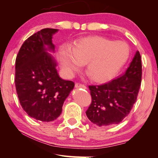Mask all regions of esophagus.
Segmentation results:
<instances>
[{"instance_id": "34e87169", "label": "esophagus", "mask_w": 158, "mask_h": 158, "mask_svg": "<svg viewBox=\"0 0 158 158\" xmlns=\"http://www.w3.org/2000/svg\"><path fill=\"white\" fill-rule=\"evenodd\" d=\"M75 87H76V88L86 89V86H85V85L81 84V83H78V82H77V83H76V85H75Z\"/></svg>"}]
</instances>
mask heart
Masks as SVG:
<instances>
[{"label": "heart", "mask_w": 158, "mask_h": 158, "mask_svg": "<svg viewBox=\"0 0 158 158\" xmlns=\"http://www.w3.org/2000/svg\"><path fill=\"white\" fill-rule=\"evenodd\" d=\"M130 56L128 46L123 42L102 37L87 38L77 42L73 48L61 52V65L68 76L73 75L86 63L90 77L106 82L115 77Z\"/></svg>", "instance_id": "heart-1"}]
</instances>
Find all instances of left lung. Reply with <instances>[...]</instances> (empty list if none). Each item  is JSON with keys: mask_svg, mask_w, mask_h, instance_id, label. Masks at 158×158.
<instances>
[{"mask_svg": "<svg viewBox=\"0 0 158 158\" xmlns=\"http://www.w3.org/2000/svg\"><path fill=\"white\" fill-rule=\"evenodd\" d=\"M141 76V55L137 51L122 76L107 83L89 85L92 103L86 111L89 120L99 127L122 122L137 99Z\"/></svg>", "mask_w": 158, "mask_h": 158, "instance_id": "1", "label": "left lung"}]
</instances>
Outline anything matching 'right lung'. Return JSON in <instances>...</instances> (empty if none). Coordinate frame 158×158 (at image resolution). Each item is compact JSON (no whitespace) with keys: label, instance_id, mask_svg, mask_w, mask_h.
I'll return each instance as SVG.
<instances>
[{"label":"right lung","instance_id":"obj_1","mask_svg":"<svg viewBox=\"0 0 158 158\" xmlns=\"http://www.w3.org/2000/svg\"><path fill=\"white\" fill-rule=\"evenodd\" d=\"M57 31L47 28L31 35L15 61V82L20 104L30 117L42 122H51L60 115L75 85L59 76L56 61L47 52L55 51L52 38Z\"/></svg>","mask_w":158,"mask_h":158}]
</instances>
